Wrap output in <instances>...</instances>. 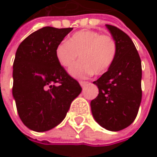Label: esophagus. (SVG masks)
<instances>
[{
  "instance_id": "34e87169",
  "label": "esophagus",
  "mask_w": 157,
  "mask_h": 157,
  "mask_svg": "<svg viewBox=\"0 0 157 157\" xmlns=\"http://www.w3.org/2000/svg\"><path fill=\"white\" fill-rule=\"evenodd\" d=\"M88 84V82H83V81H81L80 82V85L83 88V87H85L86 85Z\"/></svg>"
}]
</instances>
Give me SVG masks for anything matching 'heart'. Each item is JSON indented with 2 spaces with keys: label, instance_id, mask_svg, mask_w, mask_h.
<instances>
[{
  "label": "heart",
  "instance_id": "obj_1",
  "mask_svg": "<svg viewBox=\"0 0 157 157\" xmlns=\"http://www.w3.org/2000/svg\"><path fill=\"white\" fill-rule=\"evenodd\" d=\"M116 53V43L110 35L92 30L79 31L67 43L59 44L55 49L58 63L65 68L71 66L79 54L81 61L69 70V74L75 78L106 72L113 63Z\"/></svg>",
  "mask_w": 157,
  "mask_h": 157
}]
</instances>
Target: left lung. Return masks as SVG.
I'll use <instances>...</instances> for the list:
<instances>
[{
    "mask_svg": "<svg viewBox=\"0 0 157 157\" xmlns=\"http://www.w3.org/2000/svg\"><path fill=\"white\" fill-rule=\"evenodd\" d=\"M117 45L113 63L94 82L97 97L91 101L94 120L106 130L117 132L136 119L142 100V65L138 52L131 38L115 26L106 24Z\"/></svg>",
    "mask_w": 157,
    "mask_h": 157,
    "instance_id": "8db88e82",
    "label": "left lung"
}]
</instances>
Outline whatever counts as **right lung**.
<instances>
[{"mask_svg":"<svg viewBox=\"0 0 157 157\" xmlns=\"http://www.w3.org/2000/svg\"><path fill=\"white\" fill-rule=\"evenodd\" d=\"M72 30L44 27L24 39L16 51L13 95L21 122L33 131L57 126L82 92L55 56L56 46Z\"/></svg>","mask_w":157,"mask_h":157,"instance_id":"add662e5","label":"right lung"}]
</instances>
